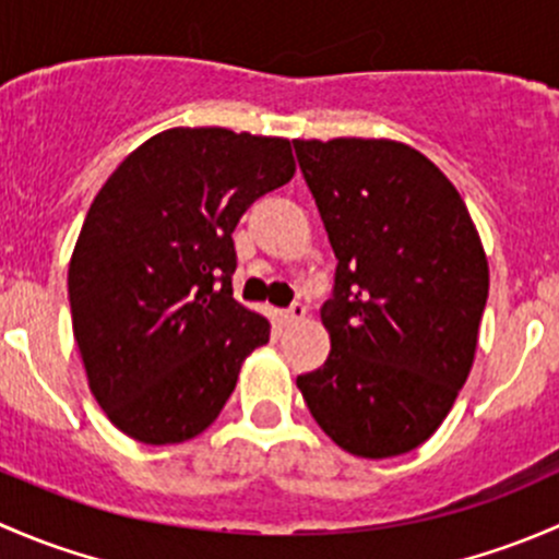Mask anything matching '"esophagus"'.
<instances>
[{"mask_svg": "<svg viewBox=\"0 0 559 559\" xmlns=\"http://www.w3.org/2000/svg\"><path fill=\"white\" fill-rule=\"evenodd\" d=\"M306 313H308V308L302 306V302H295V306L289 308V311H281L278 313V321L284 326H289V324H295V321H302L306 319Z\"/></svg>", "mask_w": 559, "mask_h": 559, "instance_id": "esophagus-1", "label": "esophagus"}]
</instances>
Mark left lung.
Masks as SVG:
<instances>
[{"mask_svg": "<svg viewBox=\"0 0 559 559\" xmlns=\"http://www.w3.org/2000/svg\"><path fill=\"white\" fill-rule=\"evenodd\" d=\"M326 238L330 357L297 376L316 425L384 460L421 447L473 368L489 264L460 191L397 140H292Z\"/></svg>", "mask_w": 559, "mask_h": 559, "instance_id": "left-lung-1", "label": "left lung"}]
</instances>
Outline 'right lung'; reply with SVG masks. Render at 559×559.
I'll return each mask as SVG.
<instances>
[{
  "mask_svg": "<svg viewBox=\"0 0 559 559\" xmlns=\"http://www.w3.org/2000/svg\"><path fill=\"white\" fill-rule=\"evenodd\" d=\"M292 175L286 138L175 127L94 197L67 289L88 389L123 436L165 447L205 432L270 341V321L233 297V233Z\"/></svg>",
  "mask_w": 559,
  "mask_h": 559,
  "instance_id": "add662e5",
  "label": "right lung"
}]
</instances>
